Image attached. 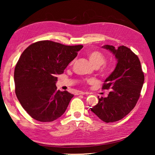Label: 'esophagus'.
I'll list each match as a JSON object with an SVG mask.
<instances>
[{
	"label": "esophagus",
	"mask_w": 155,
	"mask_h": 155,
	"mask_svg": "<svg viewBox=\"0 0 155 155\" xmlns=\"http://www.w3.org/2000/svg\"><path fill=\"white\" fill-rule=\"evenodd\" d=\"M77 95H79V94H87V93H84V92H83V91H78L77 92Z\"/></svg>",
	"instance_id": "obj_1"
}]
</instances>
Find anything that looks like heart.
Wrapping results in <instances>:
<instances>
[{"label": "heart", "mask_w": 155, "mask_h": 155, "mask_svg": "<svg viewBox=\"0 0 155 155\" xmlns=\"http://www.w3.org/2000/svg\"><path fill=\"white\" fill-rule=\"evenodd\" d=\"M88 58L89 59L91 64L94 67L95 66H98L100 67L102 64L104 63L106 58H105L104 55L101 52L98 51H91L88 53Z\"/></svg>", "instance_id": "b5f03b06"}]
</instances>
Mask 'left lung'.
I'll list each match as a JSON object with an SVG mask.
<instances>
[{
    "label": "left lung",
    "mask_w": 155,
    "mask_h": 155,
    "mask_svg": "<svg viewBox=\"0 0 155 155\" xmlns=\"http://www.w3.org/2000/svg\"><path fill=\"white\" fill-rule=\"evenodd\" d=\"M102 47L114 55L117 63L102 88L110 90L108 97H98V104L91 110L105 123H113L124 118L135 107L144 76L139 57L130 48L124 46L115 48L108 45Z\"/></svg>",
    "instance_id": "obj_1"
}]
</instances>
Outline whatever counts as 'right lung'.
<instances>
[{
	"label": "right lung",
	"instance_id": "add662e5",
	"mask_svg": "<svg viewBox=\"0 0 155 155\" xmlns=\"http://www.w3.org/2000/svg\"><path fill=\"white\" fill-rule=\"evenodd\" d=\"M83 47L42 41L23 51L15 69V93L23 108L34 119L52 122L67 110L74 95L57 90V76L63 73Z\"/></svg>",
	"mask_w": 155,
	"mask_h": 155
}]
</instances>
